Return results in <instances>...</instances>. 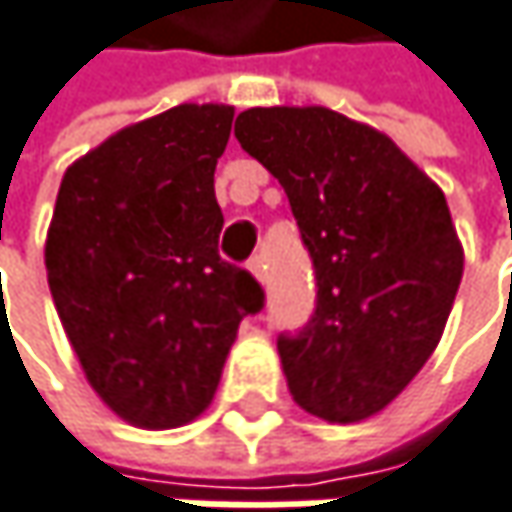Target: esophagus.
I'll return each instance as SVG.
<instances>
[{
  "instance_id": "obj_1",
  "label": "esophagus",
  "mask_w": 512,
  "mask_h": 512,
  "mask_svg": "<svg viewBox=\"0 0 512 512\" xmlns=\"http://www.w3.org/2000/svg\"><path fill=\"white\" fill-rule=\"evenodd\" d=\"M249 269L255 272L257 281H263V278H266V255L260 252V255L252 257V260H249Z\"/></svg>"
}]
</instances>
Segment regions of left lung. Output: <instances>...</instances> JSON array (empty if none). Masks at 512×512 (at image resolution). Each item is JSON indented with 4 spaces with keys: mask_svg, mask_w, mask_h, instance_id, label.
Masks as SVG:
<instances>
[{
    "mask_svg": "<svg viewBox=\"0 0 512 512\" xmlns=\"http://www.w3.org/2000/svg\"><path fill=\"white\" fill-rule=\"evenodd\" d=\"M234 137L281 181L316 275L310 319L278 334L296 404L328 422L384 410L437 349L463 278L442 190L328 108H249Z\"/></svg>",
    "mask_w": 512,
    "mask_h": 512,
    "instance_id": "obj_1",
    "label": "left lung"
}]
</instances>
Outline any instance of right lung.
Returning a JSON list of instances; mask_svg holds the SVG:
<instances>
[{
  "mask_svg": "<svg viewBox=\"0 0 512 512\" xmlns=\"http://www.w3.org/2000/svg\"><path fill=\"white\" fill-rule=\"evenodd\" d=\"M234 108L178 105L72 163L46 240L49 290L87 381L140 428L196 419L257 278L219 257L213 169Z\"/></svg>",
  "mask_w": 512,
  "mask_h": 512,
  "instance_id": "add662e5",
  "label": "right lung"
}]
</instances>
